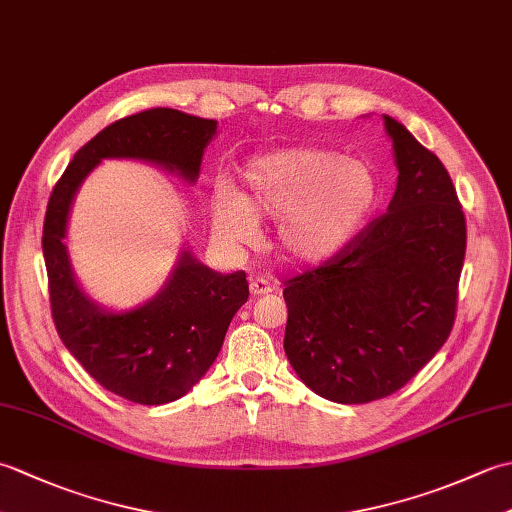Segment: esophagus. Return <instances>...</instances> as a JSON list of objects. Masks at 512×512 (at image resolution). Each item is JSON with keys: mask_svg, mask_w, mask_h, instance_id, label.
<instances>
[{"mask_svg": "<svg viewBox=\"0 0 512 512\" xmlns=\"http://www.w3.org/2000/svg\"><path fill=\"white\" fill-rule=\"evenodd\" d=\"M275 290V281L268 277H253L250 279V295L253 297H262L268 295V292Z\"/></svg>", "mask_w": 512, "mask_h": 512, "instance_id": "esophagus-1", "label": "esophagus"}]
</instances>
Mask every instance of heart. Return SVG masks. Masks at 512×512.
Masks as SVG:
<instances>
[{
	"label": "heart",
	"mask_w": 512,
	"mask_h": 512,
	"mask_svg": "<svg viewBox=\"0 0 512 512\" xmlns=\"http://www.w3.org/2000/svg\"><path fill=\"white\" fill-rule=\"evenodd\" d=\"M244 193L217 187L215 233L248 242L257 220H275L277 239L295 262H323L363 231L383 198L372 162L323 147H288L257 156L242 171Z\"/></svg>",
	"instance_id": "1"
}]
</instances>
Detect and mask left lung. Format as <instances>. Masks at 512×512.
Returning <instances> with one entry per match:
<instances>
[{
  "label": "left lung",
  "mask_w": 512,
  "mask_h": 512,
  "mask_svg": "<svg viewBox=\"0 0 512 512\" xmlns=\"http://www.w3.org/2000/svg\"><path fill=\"white\" fill-rule=\"evenodd\" d=\"M398 167L387 213L284 288V350L314 394L363 405L405 387L449 339L466 253L440 158L383 116Z\"/></svg>",
  "instance_id": "left-lung-1"
}]
</instances>
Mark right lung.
<instances>
[{
    "instance_id": "obj_1",
    "label": "right lung",
    "mask_w": 512,
    "mask_h": 512,
    "mask_svg": "<svg viewBox=\"0 0 512 512\" xmlns=\"http://www.w3.org/2000/svg\"><path fill=\"white\" fill-rule=\"evenodd\" d=\"M215 132L217 121L169 107L125 116L76 151L48 202L41 246L57 332L96 383L138 405L178 400L206 374L248 299L246 273H215L182 250L154 299L134 310H105L76 284L63 242L68 215L83 180L105 158L145 160L195 182Z\"/></svg>"
}]
</instances>
